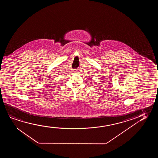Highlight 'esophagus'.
Wrapping results in <instances>:
<instances>
[{
	"label": "esophagus",
	"mask_w": 158,
	"mask_h": 158,
	"mask_svg": "<svg viewBox=\"0 0 158 158\" xmlns=\"http://www.w3.org/2000/svg\"><path fill=\"white\" fill-rule=\"evenodd\" d=\"M74 72L75 73L78 74V73H79V71H78V69H76V70L74 71Z\"/></svg>",
	"instance_id": "esophagus-1"
}]
</instances>
